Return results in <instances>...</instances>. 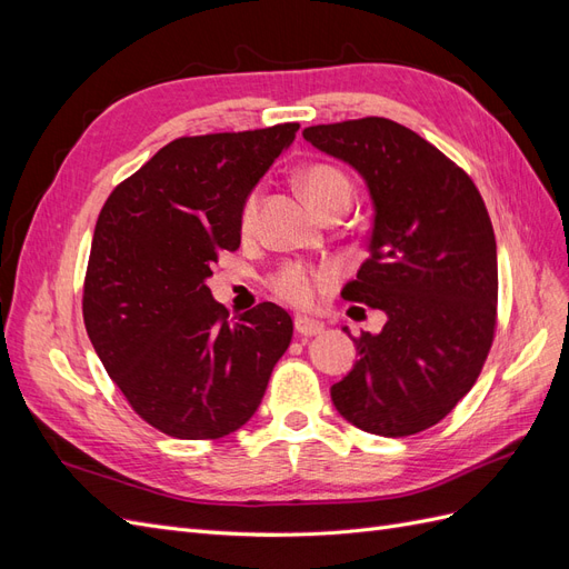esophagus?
I'll list each match as a JSON object with an SVG mask.
<instances>
[{"label": "esophagus", "instance_id": "obj_1", "mask_svg": "<svg viewBox=\"0 0 569 569\" xmlns=\"http://www.w3.org/2000/svg\"><path fill=\"white\" fill-rule=\"evenodd\" d=\"M295 327L297 332L301 337H316V335H322L325 332V325L320 320H313V318H306V316H297L295 318Z\"/></svg>", "mask_w": 569, "mask_h": 569}]
</instances>
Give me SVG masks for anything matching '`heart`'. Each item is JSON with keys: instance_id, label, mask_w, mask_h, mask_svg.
I'll return each mask as SVG.
<instances>
[{"instance_id": "1", "label": "heart", "mask_w": 569, "mask_h": 569, "mask_svg": "<svg viewBox=\"0 0 569 569\" xmlns=\"http://www.w3.org/2000/svg\"><path fill=\"white\" fill-rule=\"evenodd\" d=\"M299 182L308 201H311L320 213L339 203L349 206L353 199V184L349 176L330 163H313L303 168ZM258 201H261L258 199V192H251L242 203V211H239V226H242L244 232H249L256 226ZM332 284H335L332 268L311 266L301 261L284 263L270 280L274 295L299 308H311Z\"/></svg>"}]
</instances>
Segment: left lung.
Wrapping results in <instances>:
<instances>
[{
  "instance_id": "1",
  "label": "left lung",
  "mask_w": 569,
  "mask_h": 569,
  "mask_svg": "<svg viewBox=\"0 0 569 569\" xmlns=\"http://www.w3.org/2000/svg\"><path fill=\"white\" fill-rule=\"evenodd\" d=\"M303 137L370 189V258L341 297L387 316L380 335L353 337L358 360L330 389L332 403L363 432L418 435L472 389L496 335L485 199L460 166L389 118L311 126Z\"/></svg>"
}]
</instances>
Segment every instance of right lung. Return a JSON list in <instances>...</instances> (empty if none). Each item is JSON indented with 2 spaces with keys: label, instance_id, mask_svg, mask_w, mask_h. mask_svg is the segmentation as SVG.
Returning a JSON list of instances; mask_svg holds the SVG:
<instances>
[{
  "label": "right lung",
  "instance_id": "add662e5",
  "mask_svg": "<svg viewBox=\"0 0 569 569\" xmlns=\"http://www.w3.org/2000/svg\"><path fill=\"white\" fill-rule=\"evenodd\" d=\"M299 123L178 137L120 182L97 218L82 318L132 410L176 439H220L261 403L287 351L270 301L232 320L206 280L242 242L239 211Z\"/></svg>",
  "mask_w": 569,
  "mask_h": 569
}]
</instances>
